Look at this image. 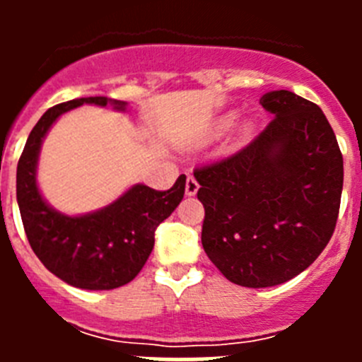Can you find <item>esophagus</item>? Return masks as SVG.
<instances>
[{"instance_id":"obj_1","label":"esophagus","mask_w":362,"mask_h":362,"mask_svg":"<svg viewBox=\"0 0 362 362\" xmlns=\"http://www.w3.org/2000/svg\"><path fill=\"white\" fill-rule=\"evenodd\" d=\"M197 190H199V183H197V179L194 177V175H188L187 185H185V192H187V196H196Z\"/></svg>"}]
</instances>
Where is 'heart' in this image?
Here are the masks:
<instances>
[{
    "instance_id": "obj_1",
    "label": "heart",
    "mask_w": 362,
    "mask_h": 362,
    "mask_svg": "<svg viewBox=\"0 0 362 362\" xmlns=\"http://www.w3.org/2000/svg\"><path fill=\"white\" fill-rule=\"evenodd\" d=\"M235 119H238V112L232 110V112H226V114H223V116H221L219 119L214 123V127H212L214 136H219V134H223V132H226L228 129H232L233 123H235ZM250 130H252L250 124H245V127H243V134H250Z\"/></svg>"
}]
</instances>
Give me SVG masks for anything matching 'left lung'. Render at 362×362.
<instances>
[{"label": "left lung", "instance_id": "1", "mask_svg": "<svg viewBox=\"0 0 362 362\" xmlns=\"http://www.w3.org/2000/svg\"><path fill=\"white\" fill-rule=\"evenodd\" d=\"M259 103L274 114L267 129L194 172L204 252L246 288L306 270L330 241L343 194V156L321 108L290 90L267 92Z\"/></svg>", "mask_w": 362, "mask_h": 362}]
</instances>
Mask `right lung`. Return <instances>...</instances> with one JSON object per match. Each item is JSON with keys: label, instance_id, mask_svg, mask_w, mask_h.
<instances>
[{"label": "right lung", "instance_id": "add662e5", "mask_svg": "<svg viewBox=\"0 0 362 362\" xmlns=\"http://www.w3.org/2000/svg\"><path fill=\"white\" fill-rule=\"evenodd\" d=\"M112 105L123 112L124 101L105 95L79 98L45 112L32 129L16 174V196L32 250L54 276L83 290H112L130 283L145 267L153 248V232L185 196L187 175L170 190L134 185L114 203L95 212L66 216L41 196L36 181L41 143L57 117L81 105Z\"/></svg>", "mask_w": 362, "mask_h": 362}]
</instances>
